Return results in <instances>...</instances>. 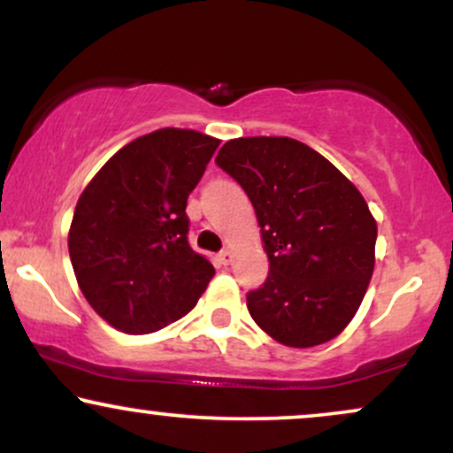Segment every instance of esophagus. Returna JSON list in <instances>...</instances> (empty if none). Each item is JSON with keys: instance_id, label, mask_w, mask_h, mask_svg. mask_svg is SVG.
Listing matches in <instances>:
<instances>
[{"instance_id": "obj_1", "label": "esophagus", "mask_w": 453, "mask_h": 453, "mask_svg": "<svg viewBox=\"0 0 453 453\" xmlns=\"http://www.w3.org/2000/svg\"><path fill=\"white\" fill-rule=\"evenodd\" d=\"M234 259V253L230 251V249H223V251L219 253V262L223 264V266H230Z\"/></svg>"}]
</instances>
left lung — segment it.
I'll list each match as a JSON object with an SVG mask.
<instances>
[{
  "label": "left lung",
  "mask_w": 453,
  "mask_h": 453,
  "mask_svg": "<svg viewBox=\"0 0 453 453\" xmlns=\"http://www.w3.org/2000/svg\"><path fill=\"white\" fill-rule=\"evenodd\" d=\"M215 161L241 183L262 227L270 273L247 296L253 321L296 349L336 339L375 270L377 221L357 187L288 136L227 140Z\"/></svg>",
  "instance_id": "8db88e82"
}]
</instances>
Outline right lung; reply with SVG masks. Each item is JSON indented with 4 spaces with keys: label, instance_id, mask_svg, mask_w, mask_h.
Segmentation results:
<instances>
[{
    "label": "right lung",
    "instance_id": "1",
    "mask_svg": "<svg viewBox=\"0 0 453 453\" xmlns=\"http://www.w3.org/2000/svg\"><path fill=\"white\" fill-rule=\"evenodd\" d=\"M221 140L164 127L119 149L85 187L67 249L78 288L106 324L149 334L189 313L215 274L187 242V197Z\"/></svg>",
    "mask_w": 453,
    "mask_h": 453
}]
</instances>
